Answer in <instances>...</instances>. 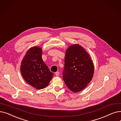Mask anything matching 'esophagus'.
Returning <instances> with one entry per match:
<instances>
[{
	"instance_id": "obj_1",
	"label": "esophagus",
	"mask_w": 121,
	"mask_h": 121,
	"mask_svg": "<svg viewBox=\"0 0 121 121\" xmlns=\"http://www.w3.org/2000/svg\"><path fill=\"white\" fill-rule=\"evenodd\" d=\"M55 74L56 76H57V77L59 76V72H56L55 73Z\"/></svg>"
}]
</instances>
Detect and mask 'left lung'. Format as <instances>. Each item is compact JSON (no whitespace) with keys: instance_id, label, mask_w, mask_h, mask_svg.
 I'll use <instances>...</instances> for the list:
<instances>
[{"instance_id":"1","label":"left lung","mask_w":121,"mask_h":121,"mask_svg":"<svg viewBox=\"0 0 121 121\" xmlns=\"http://www.w3.org/2000/svg\"><path fill=\"white\" fill-rule=\"evenodd\" d=\"M94 65L91 58L82 46L70 45L66 50L63 78L67 86L73 92L82 91L91 81Z\"/></svg>"}]
</instances>
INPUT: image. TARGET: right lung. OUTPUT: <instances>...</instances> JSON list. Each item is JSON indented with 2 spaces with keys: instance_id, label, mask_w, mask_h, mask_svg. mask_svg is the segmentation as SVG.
I'll use <instances>...</instances> for the list:
<instances>
[{
  "instance_id": "add662e5",
  "label": "right lung",
  "mask_w": 121,
  "mask_h": 121,
  "mask_svg": "<svg viewBox=\"0 0 121 121\" xmlns=\"http://www.w3.org/2000/svg\"><path fill=\"white\" fill-rule=\"evenodd\" d=\"M43 50L39 46H33L26 52L20 65L24 79L37 90L48 86L53 76L42 59Z\"/></svg>"
}]
</instances>
